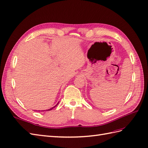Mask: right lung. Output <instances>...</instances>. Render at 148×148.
I'll return each instance as SVG.
<instances>
[{"label":"right lung","mask_w":148,"mask_h":148,"mask_svg":"<svg viewBox=\"0 0 148 148\" xmlns=\"http://www.w3.org/2000/svg\"><path fill=\"white\" fill-rule=\"evenodd\" d=\"M58 104H56V106H54V107H53V108H51V109H47V111H50V110H52V109H53V108H55V107H56V106H58Z\"/></svg>","instance_id":"right-lung-1"}]
</instances>
